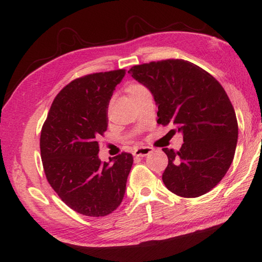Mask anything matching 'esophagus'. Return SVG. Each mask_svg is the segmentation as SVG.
Listing matches in <instances>:
<instances>
[{"mask_svg": "<svg viewBox=\"0 0 262 262\" xmlns=\"http://www.w3.org/2000/svg\"><path fill=\"white\" fill-rule=\"evenodd\" d=\"M154 151V149L150 146H141V147H137V149L134 151V156L136 157H145L151 152Z\"/></svg>", "mask_w": 262, "mask_h": 262, "instance_id": "esophagus-1", "label": "esophagus"}]
</instances>
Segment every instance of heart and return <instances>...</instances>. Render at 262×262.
<instances>
[{
	"mask_svg": "<svg viewBox=\"0 0 262 262\" xmlns=\"http://www.w3.org/2000/svg\"><path fill=\"white\" fill-rule=\"evenodd\" d=\"M145 89V87H143V85L142 84H139V83H133V84H130L129 87H128V94H129V96L130 95H134V94H137V93H140V92H142V90H144Z\"/></svg>",
	"mask_w": 262,
	"mask_h": 262,
	"instance_id": "b5f03b06",
	"label": "heart"
}]
</instances>
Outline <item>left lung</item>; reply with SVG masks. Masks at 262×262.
<instances>
[{
    "label": "left lung",
    "instance_id": "8db88e82",
    "mask_svg": "<svg viewBox=\"0 0 262 262\" xmlns=\"http://www.w3.org/2000/svg\"><path fill=\"white\" fill-rule=\"evenodd\" d=\"M144 84L158 105V120L181 132L183 144L165 147L168 165L163 181L169 191L194 198L212 190L225 177L235 156L238 125L234 106L217 80L196 64L165 59L135 65L128 71Z\"/></svg>",
    "mask_w": 262,
    "mask_h": 262
}]
</instances>
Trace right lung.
Returning <instances> with one entry per match:
<instances>
[{"label": "right lung", "instance_id": "obj_1", "mask_svg": "<svg viewBox=\"0 0 262 262\" xmlns=\"http://www.w3.org/2000/svg\"><path fill=\"white\" fill-rule=\"evenodd\" d=\"M126 70L84 75L71 81L52 102L40 137L46 178L59 198L87 216H105L125 196L133 156L98 158V139L107 128V106Z\"/></svg>", "mask_w": 262, "mask_h": 262}]
</instances>
